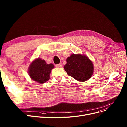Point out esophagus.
<instances>
[{"label":"esophagus","mask_w":127,"mask_h":127,"mask_svg":"<svg viewBox=\"0 0 127 127\" xmlns=\"http://www.w3.org/2000/svg\"><path fill=\"white\" fill-rule=\"evenodd\" d=\"M56 67H62V64L61 63L57 64L56 65Z\"/></svg>","instance_id":"1"}]
</instances>
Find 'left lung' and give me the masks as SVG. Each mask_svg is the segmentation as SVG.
Returning <instances> with one entry per match:
<instances>
[{"label":"left lung","mask_w":127,"mask_h":127,"mask_svg":"<svg viewBox=\"0 0 127 127\" xmlns=\"http://www.w3.org/2000/svg\"><path fill=\"white\" fill-rule=\"evenodd\" d=\"M64 66L68 75L80 82L88 80L93 75L94 66L89 58L84 55L72 54L66 59Z\"/></svg>","instance_id":"obj_1"}]
</instances>
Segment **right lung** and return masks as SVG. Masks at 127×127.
Returning a JSON list of instances; mask_svg holds the SVG:
<instances>
[{
	"label": "right lung",
	"instance_id": "1",
	"mask_svg": "<svg viewBox=\"0 0 127 127\" xmlns=\"http://www.w3.org/2000/svg\"><path fill=\"white\" fill-rule=\"evenodd\" d=\"M53 68V64H47L45 60L38 58L30 64L28 74L33 80L42 84L49 80L50 74Z\"/></svg>",
	"mask_w": 127,
	"mask_h": 127
}]
</instances>
